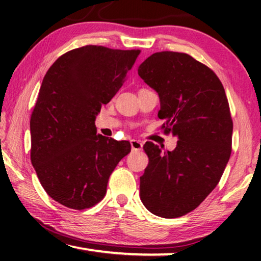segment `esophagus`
I'll use <instances>...</instances> for the list:
<instances>
[{
  "mask_svg": "<svg viewBox=\"0 0 261 261\" xmlns=\"http://www.w3.org/2000/svg\"><path fill=\"white\" fill-rule=\"evenodd\" d=\"M130 144H131L132 151H141V149H143V143H141L140 140L132 139L130 141Z\"/></svg>",
  "mask_w": 261,
  "mask_h": 261,
  "instance_id": "obj_1",
  "label": "esophagus"
}]
</instances>
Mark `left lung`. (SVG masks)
I'll return each instance as SVG.
<instances>
[{"instance_id":"left-lung-1","label":"left lung","mask_w":261,"mask_h":261,"mask_svg":"<svg viewBox=\"0 0 261 261\" xmlns=\"http://www.w3.org/2000/svg\"><path fill=\"white\" fill-rule=\"evenodd\" d=\"M138 74L159 94L162 127L178 138L171 152L151 141L144 145L148 166L140 177V199L154 215L179 218L213 191L230 158L226 92L208 67L184 53H155Z\"/></svg>"}]
</instances>
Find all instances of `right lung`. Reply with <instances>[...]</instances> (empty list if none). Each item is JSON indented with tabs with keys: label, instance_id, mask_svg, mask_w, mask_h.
Returning a JSON list of instances; mask_svg holds the SVG:
<instances>
[{
	"label": "right lung",
	"instance_id": "right-lung-1",
	"mask_svg": "<svg viewBox=\"0 0 261 261\" xmlns=\"http://www.w3.org/2000/svg\"><path fill=\"white\" fill-rule=\"evenodd\" d=\"M139 49L84 46L57 59L31 116V161L55 201L85 210L102 199L129 141L96 135L95 117L124 83Z\"/></svg>",
	"mask_w": 261,
	"mask_h": 261
}]
</instances>
